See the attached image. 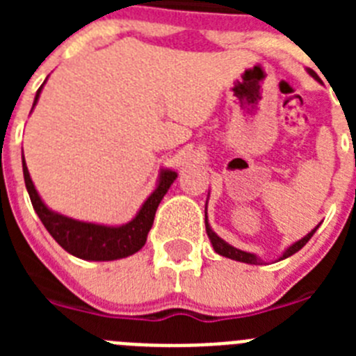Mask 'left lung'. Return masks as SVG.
I'll list each match as a JSON object with an SVG mask.
<instances>
[{
	"label": "left lung",
	"instance_id": "left-lung-1",
	"mask_svg": "<svg viewBox=\"0 0 356 356\" xmlns=\"http://www.w3.org/2000/svg\"><path fill=\"white\" fill-rule=\"evenodd\" d=\"M307 72H308V74H310V76L314 78V80L319 81V76H317V74H316V72L312 71V69H307ZM205 217H207V209H205ZM319 225H321V222H319ZM319 225H317L316 228L312 229V232H308V234L305 235V237H301L300 241L292 242L291 246L285 248L284 253L280 254L278 259H276V262H280V260H284V259H289V257H291V254L298 253V251H300L301 248H303L305 244H307V242L310 241V238H312V235L316 234V229L319 228ZM205 226H207V235H209L210 242H212L213 251H216L217 254H221V257H226V259L237 260V262L254 264V266H257V264H266V262H264L262 259H260L259 254L250 253V251H242V250H238V248H235V246H232V244H228V242H226L225 238L219 237V235H217L216 232H213V229H212V226H210L209 217H207V219H205Z\"/></svg>",
	"mask_w": 356,
	"mask_h": 356
}]
</instances>
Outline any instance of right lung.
<instances>
[{"instance_id": "1", "label": "right lung", "mask_w": 356, "mask_h": 356, "mask_svg": "<svg viewBox=\"0 0 356 356\" xmlns=\"http://www.w3.org/2000/svg\"><path fill=\"white\" fill-rule=\"evenodd\" d=\"M44 83L37 90L31 110L35 108L37 102H39ZM23 175L26 191L30 194L31 205H33L37 216L42 221L44 228L48 229L49 235L67 253H71L76 259L90 260V262H108V260L127 259L130 254L137 253L146 244L147 234H149L151 226H153V219H155V212L159 209L160 201L165 196L172 181L178 178V172L176 171L162 168L159 172V180H156L153 193L146 197V201L140 205L139 212L135 213L131 221L124 222V225H102V222L72 219V217L49 209L42 201L40 194L37 193L33 181H31L24 155Z\"/></svg>"}]
</instances>
